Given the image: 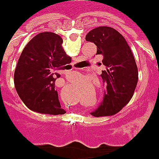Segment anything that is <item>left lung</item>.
I'll return each instance as SVG.
<instances>
[{"label":"left lung","instance_id":"left-lung-1","mask_svg":"<svg viewBox=\"0 0 159 159\" xmlns=\"http://www.w3.org/2000/svg\"><path fill=\"white\" fill-rule=\"evenodd\" d=\"M85 40L97 46L96 55L103 57L101 64L105 66L100 76L106 84V93L102 103L92 115L99 117L116 114L131 100L138 82L132 50L120 33L109 26L91 30Z\"/></svg>","mask_w":159,"mask_h":159}]
</instances>
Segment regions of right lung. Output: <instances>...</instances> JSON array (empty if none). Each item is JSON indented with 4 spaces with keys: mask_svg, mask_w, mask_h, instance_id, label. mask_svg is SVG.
<instances>
[{
    "mask_svg": "<svg viewBox=\"0 0 159 159\" xmlns=\"http://www.w3.org/2000/svg\"><path fill=\"white\" fill-rule=\"evenodd\" d=\"M62 43V38L55 33H40L25 45L18 59L14 73L15 88L33 111L49 115L66 112L61 108L55 90L56 77H59L55 71L71 63Z\"/></svg>",
    "mask_w": 159,
    "mask_h": 159,
    "instance_id": "1",
    "label": "right lung"
}]
</instances>
